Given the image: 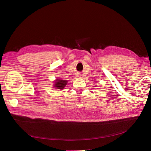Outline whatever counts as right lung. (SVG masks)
Here are the masks:
<instances>
[{
    "mask_svg": "<svg viewBox=\"0 0 151 151\" xmlns=\"http://www.w3.org/2000/svg\"><path fill=\"white\" fill-rule=\"evenodd\" d=\"M68 83L67 80H63V79H57L55 80L54 82V87L57 88V89L59 90H63L64 87H66V85Z\"/></svg>",
    "mask_w": 151,
    "mask_h": 151,
    "instance_id": "add662e5",
    "label": "right lung"
}]
</instances>
